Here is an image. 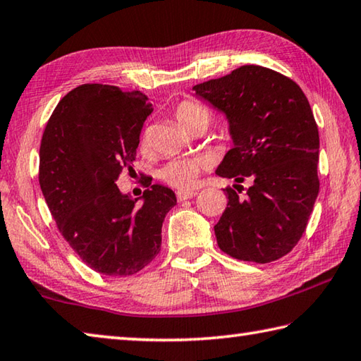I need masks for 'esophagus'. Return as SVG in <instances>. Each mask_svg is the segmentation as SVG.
<instances>
[{"label":"esophagus","mask_w":361,"mask_h":361,"mask_svg":"<svg viewBox=\"0 0 361 361\" xmlns=\"http://www.w3.org/2000/svg\"><path fill=\"white\" fill-rule=\"evenodd\" d=\"M197 194L195 191H176V199H178L180 202H183V200H188V199H192L194 195Z\"/></svg>","instance_id":"34e87169"}]
</instances>
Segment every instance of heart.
I'll use <instances>...</instances> for the list:
<instances>
[{
    "label": "heart",
    "mask_w": 361,
    "mask_h": 361,
    "mask_svg": "<svg viewBox=\"0 0 361 361\" xmlns=\"http://www.w3.org/2000/svg\"><path fill=\"white\" fill-rule=\"evenodd\" d=\"M175 118L183 128L191 133L197 128L207 129L212 123V114L208 112V109L194 101L180 102L175 109ZM203 167H205V162L200 158L175 159L161 170V178L175 188L189 189L195 185Z\"/></svg>",
    "instance_id": "b5f03b06"
}]
</instances>
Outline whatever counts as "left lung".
<instances>
[{"label": "left lung", "mask_w": 361, "mask_h": 361, "mask_svg": "<svg viewBox=\"0 0 361 361\" xmlns=\"http://www.w3.org/2000/svg\"><path fill=\"white\" fill-rule=\"evenodd\" d=\"M226 114L233 148L216 173L243 186L226 189L214 226L219 247L233 259L268 264L289 254L306 231L319 194V130L310 102L292 78L246 64L192 88Z\"/></svg>", "instance_id": "left-lung-1"}]
</instances>
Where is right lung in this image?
Segmentation results:
<instances>
[{"mask_svg": "<svg viewBox=\"0 0 361 361\" xmlns=\"http://www.w3.org/2000/svg\"><path fill=\"white\" fill-rule=\"evenodd\" d=\"M152 112L140 91L85 83L58 102L41 140L39 185L58 231L91 270L107 276L139 273L159 254L164 218L176 205L172 189L152 181L142 207L116 186L133 169Z\"/></svg>", "mask_w": 361, "mask_h": 361, "instance_id": "add662e5", "label": "right lung"}]
</instances>
